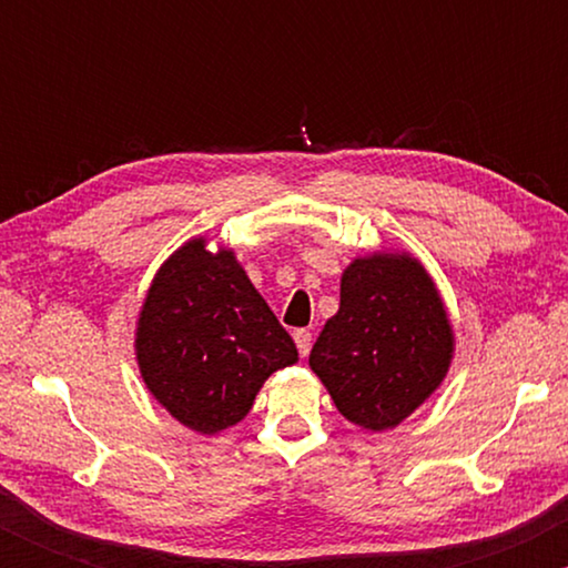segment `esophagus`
Wrapping results in <instances>:
<instances>
[{
	"instance_id": "34e87169",
	"label": "esophagus",
	"mask_w": 568,
	"mask_h": 568,
	"mask_svg": "<svg viewBox=\"0 0 568 568\" xmlns=\"http://www.w3.org/2000/svg\"><path fill=\"white\" fill-rule=\"evenodd\" d=\"M293 342H296V347H298V355H302V357L310 355V349H312V334H310V331L298 328L296 334H293Z\"/></svg>"
}]
</instances>
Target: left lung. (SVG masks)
<instances>
[{
    "label": "left lung",
    "instance_id": "obj_1",
    "mask_svg": "<svg viewBox=\"0 0 568 568\" xmlns=\"http://www.w3.org/2000/svg\"><path fill=\"white\" fill-rule=\"evenodd\" d=\"M452 352V323L425 266L406 253H376L344 270L338 312L317 336L310 366L338 414L379 433L440 387Z\"/></svg>",
    "mask_w": 568,
    "mask_h": 568
}]
</instances>
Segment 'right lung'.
<instances>
[{
  "instance_id": "obj_1",
  "label": "right lung",
  "mask_w": 568,
  "mask_h": 568,
  "mask_svg": "<svg viewBox=\"0 0 568 568\" xmlns=\"http://www.w3.org/2000/svg\"><path fill=\"white\" fill-rule=\"evenodd\" d=\"M135 355L149 393L202 435L237 425L266 376L298 352L232 251L189 240L143 302Z\"/></svg>"
}]
</instances>
